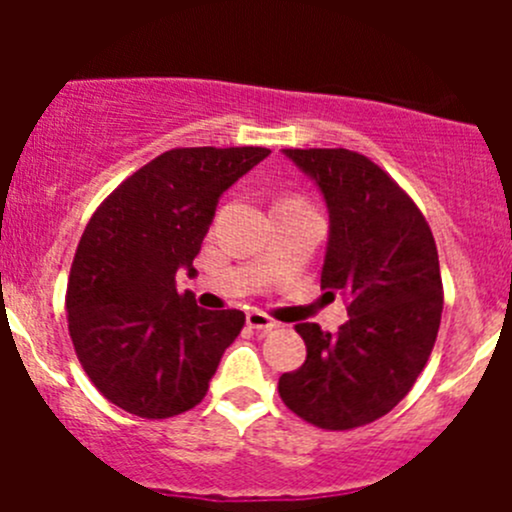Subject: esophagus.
I'll return each instance as SVG.
<instances>
[{
	"label": "esophagus",
	"mask_w": 512,
	"mask_h": 512,
	"mask_svg": "<svg viewBox=\"0 0 512 512\" xmlns=\"http://www.w3.org/2000/svg\"><path fill=\"white\" fill-rule=\"evenodd\" d=\"M247 327L257 329V332H270V329L277 327V322L262 312H250L247 314Z\"/></svg>",
	"instance_id": "esophagus-1"
}]
</instances>
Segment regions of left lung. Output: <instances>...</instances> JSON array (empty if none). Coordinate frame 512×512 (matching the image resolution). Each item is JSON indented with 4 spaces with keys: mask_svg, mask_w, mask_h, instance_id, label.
Wrapping results in <instances>:
<instances>
[{
    "mask_svg": "<svg viewBox=\"0 0 512 512\" xmlns=\"http://www.w3.org/2000/svg\"><path fill=\"white\" fill-rule=\"evenodd\" d=\"M329 213L322 287L349 297L337 334L297 324L307 359L280 376L282 401L304 421L347 431L389 414L431 356L443 312L431 227L376 163L347 148H287Z\"/></svg>",
    "mask_w": 512,
    "mask_h": 512,
    "instance_id": "8db88e82",
    "label": "left lung"
}]
</instances>
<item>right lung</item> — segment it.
Instances as JSON below:
<instances>
[{
  "instance_id": "right-lung-1",
  "label": "right lung",
  "mask_w": 512,
  "mask_h": 512,
  "mask_svg": "<svg viewBox=\"0 0 512 512\" xmlns=\"http://www.w3.org/2000/svg\"><path fill=\"white\" fill-rule=\"evenodd\" d=\"M267 148H175L143 165L101 203L81 235L66 292L81 366L118 409L168 418L208 394L240 309H203L178 294L230 185Z\"/></svg>"
}]
</instances>
